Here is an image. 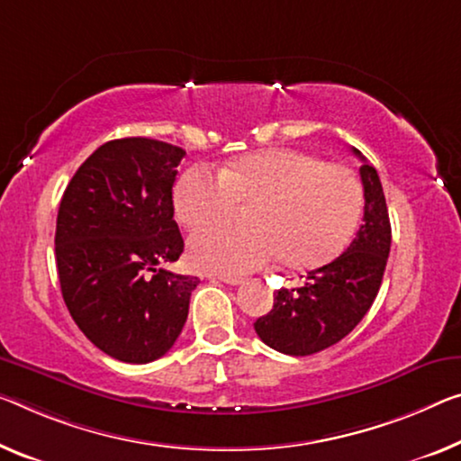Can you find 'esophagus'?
Wrapping results in <instances>:
<instances>
[{"label":"esophagus","mask_w":461,"mask_h":461,"mask_svg":"<svg viewBox=\"0 0 461 461\" xmlns=\"http://www.w3.org/2000/svg\"><path fill=\"white\" fill-rule=\"evenodd\" d=\"M218 280L224 282V285H230V286H237V285H240V282H243L240 276H230V274H221V276H218Z\"/></svg>","instance_id":"34e87169"}]
</instances>
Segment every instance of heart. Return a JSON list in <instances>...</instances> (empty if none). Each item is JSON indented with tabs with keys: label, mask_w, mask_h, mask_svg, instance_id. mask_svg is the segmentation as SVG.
Here are the masks:
<instances>
[{
	"label": "heart",
	"mask_w": 461,
	"mask_h": 461,
	"mask_svg": "<svg viewBox=\"0 0 461 461\" xmlns=\"http://www.w3.org/2000/svg\"><path fill=\"white\" fill-rule=\"evenodd\" d=\"M247 226H210L189 240L200 270L245 274L285 259L296 270L328 264L344 251L363 216V185L350 168L294 148L245 154L221 168L191 167L173 191L175 216L195 230L251 202Z\"/></svg>",
	"instance_id": "1"
}]
</instances>
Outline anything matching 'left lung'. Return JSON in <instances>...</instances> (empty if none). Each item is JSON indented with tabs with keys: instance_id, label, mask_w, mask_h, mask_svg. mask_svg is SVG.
Here are the masks:
<instances>
[{
	"instance_id": "obj_1",
	"label": "left lung",
	"mask_w": 461,
	"mask_h": 461,
	"mask_svg": "<svg viewBox=\"0 0 461 461\" xmlns=\"http://www.w3.org/2000/svg\"><path fill=\"white\" fill-rule=\"evenodd\" d=\"M360 181L365 189L363 224L348 249L331 264L309 272L299 288H280L274 309L253 323L261 342L290 357L330 348L357 328L371 309L392 247V224L379 175L363 154Z\"/></svg>"
}]
</instances>
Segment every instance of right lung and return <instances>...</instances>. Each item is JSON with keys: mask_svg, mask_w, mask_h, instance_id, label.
I'll return each mask as SVG.
<instances>
[{"mask_svg": "<svg viewBox=\"0 0 461 461\" xmlns=\"http://www.w3.org/2000/svg\"><path fill=\"white\" fill-rule=\"evenodd\" d=\"M185 150L150 138L111 140L63 191L55 259L66 307L96 348L152 363L187 321L195 276L160 267L183 253L173 185Z\"/></svg>", "mask_w": 461, "mask_h": 461, "instance_id": "right-lung-1", "label": "right lung"}]
</instances>
